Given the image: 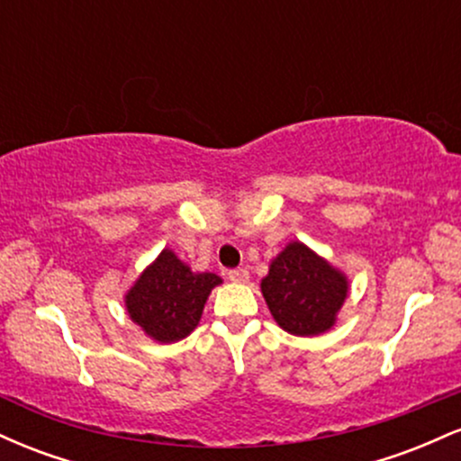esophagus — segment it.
Wrapping results in <instances>:
<instances>
[{"mask_svg":"<svg viewBox=\"0 0 461 461\" xmlns=\"http://www.w3.org/2000/svg\"><path fill=\"white\" fill-rule=\"evenodd\" d=\"M230 279L234 284H247L249 282V271H247V268H234V271H230Z\"/></svg>","mask_w":461,"mask_h":461,"instance_id":"esophagus-1","label":"esophagus"}]
</instances>
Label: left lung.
<instances>
[{
  "label": "left lung",
  "instance_id": "left-lung-1",
  "mask_svg": "<svg viewBox=\"0 0 461 461\" xmlns=\"http://www.w3.org/2000/svg\"><path fill=\"white\" fill-rule=\"evenodd\" d=\"M260 290L284 331L314 338L336 325L348 297V277L305 242L290 240L271 260Z\"/></svg>",
  "mask_w": 461,
  "mask_h": 461
}]
</instances>
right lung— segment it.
Returning <instances> with one entry per match:
<instances>
[{
	"instance_id": "right-lung-1",
	"label": "right lung",
	"mask_w": 461,
	"mask_h": 461,
	"mask_svg": "<svg viewBox=\"0 0 461 461\" xmlns=\"http://www.w3.org/2000/svg\"><path fill=\"white\" fill-rule=\"evenodd\" d=\"M219 284H223L219 275L193 271L167 247L123 294L125 312L147 338L173 345L194 331L205 301Z\"/></svg>"
}]
</instances>
